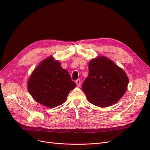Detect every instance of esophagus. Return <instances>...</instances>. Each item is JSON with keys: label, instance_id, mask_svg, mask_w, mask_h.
<instances>
[{"label": "esophagus", "instance_id": "esophagus-1", "mask_svg": "<svg viewBox=\"0 0 150 150\" xmlns=\"http://www.w3.org/2000/svg\"><path fill=\"white\" fill-rule=\"evenodd\" d=\"M76 85L78 86V87H79V86H81V80L80 79H77L76 81Z\"/></svg>", "mask_w": 150, "mask_h": 150}]
</instances>
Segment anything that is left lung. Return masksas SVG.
<instances>
[{"label": "left lung", "instance_id": "8db88e82", "mask_svg": "<svg viewBox=\"0 0 150 150\" xmlns=\"http://www.w3.org/2000/svg\"><path fill=\"white\" fill-rule=\"evenodd\" d=\"M128 78L125 71L105 57L92 59L82 89L94 105L106 107L118 101L127 90Z\"/></svg>", "mask_w": 150, "mask_h": 150}]
</instances>
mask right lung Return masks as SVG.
Returning a JSON list of instances; mask_svg holds the SVG:
<instances>
[{
  "instance_id": "right-lung-1",
  "label": "right lung",
  "mask_w": 150,
  "mask_h": 150,
  "mask_svg": "<svg viewBox=\"0 0 150 150\" xmlns=\"http://www.w3.org/2000/svg\"><path fill=\"white\" fill-rule=\"evenodd\" d=\"M28 87L36 101L49 108H54L65 102L68 94L76 87V83L60 63L49 57L34 69Z\"/></svg>"
}]
</instances>
